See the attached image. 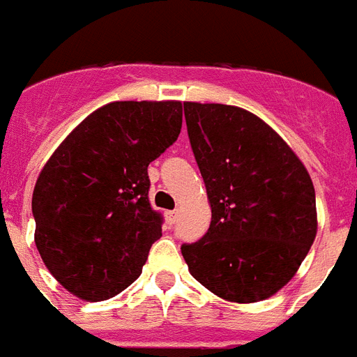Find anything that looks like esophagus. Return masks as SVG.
<instances>
[{
	"label": "esophagus",
	"mask_w": 357,
	"mask_h": 357,
	"mask_svg": "<svg viewBox=\"0 0 357 357\" xmlns=\"http://www.w3.org/2000/svg\"><path fill=\"white\" fill-rule=\"evenodd\" d=\"M176 218H178V212L176 210H169V212H165V221L169 225H175Z\"/></svg>",
	"instance_id": "esophagus-1"
}]
</instances>
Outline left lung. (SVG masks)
<instances>
[{
	"instance_id": "obj_1",
	"label": "left lung",
	"mask_w": 357,
	"mask_h": 357,
	"mask_svg": "<svg viewBox=\"0 0 357 357\" xmlns=\"http://www.w3.org/2000/svg\"><path fill=\"white\" fill-rule=\"evenodd\" d=\"M188 138L206 186L212 221L181 247L190 273L230 302H258L291 280L317 234L306 167L255 114L184 102Z\"/></svg>"
}]
</instances>
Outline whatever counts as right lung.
<instances>
[{"instance_id": "obj_1", "label": "right lung", "mask_w": 357, "mask_h": 357, "mask_svg": "<svg viewBox=\"0 0 357 357\" xmlns=\"http://www.w3.org/2000/svg\"><path fill=\"white\" fill-rule=\"evenodd\" d=\"M182 102L116 101L59 145L33 192L34 243L50 273L84 301H107L142 273L162 236L147 167L181 134Z\"/></svg>"}]
</instances>
